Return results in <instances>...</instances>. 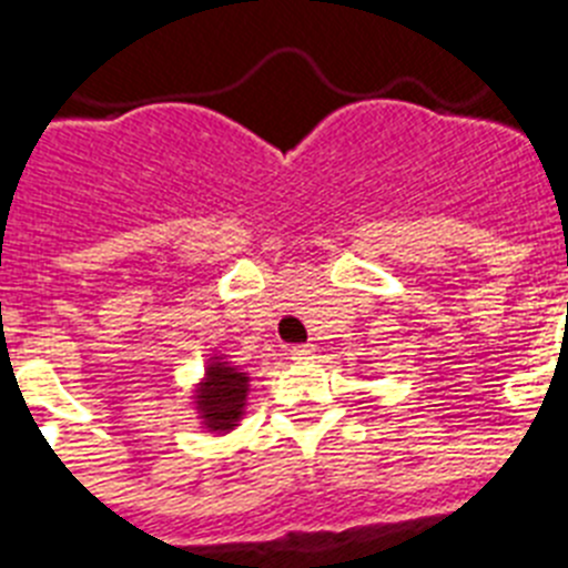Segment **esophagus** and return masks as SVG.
Masks as SVG:
<instances>
[{"instance_id": "esophagus-1", "label": "esophagus", "mask_w": 568, "mask_h": 568, "mask_svg": "<svg viewBox=\"0 0 568 568\" xmlns=\"http://www.w3.org/2000/svg\"><path fill=\"white\" fill-rule=\"evenodd\" d=\"M310 355H313V346H310V344L290 346V358H293V361H307Z\"/></svg>"}]
</instances>
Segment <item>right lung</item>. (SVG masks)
I'll return each mask as SVG.
<instances>
[{
	"label": "right lung",
	"mask_w": 568,
	"mask_h": 568,
	"mask_svg": "<svg viewBox=\"0 0 568 568\" xmlns=\"http://www.w3.org/2000/svg\"><path fill=\"white\" fill-rule=\"evenodd\" d=\"M244 398H247V373H239L227 361L213 358L207 381L199 389L204 424L210 429H233L244 409Z\"/></svg>",
	"instance_id": "1"
}]
</instances>
